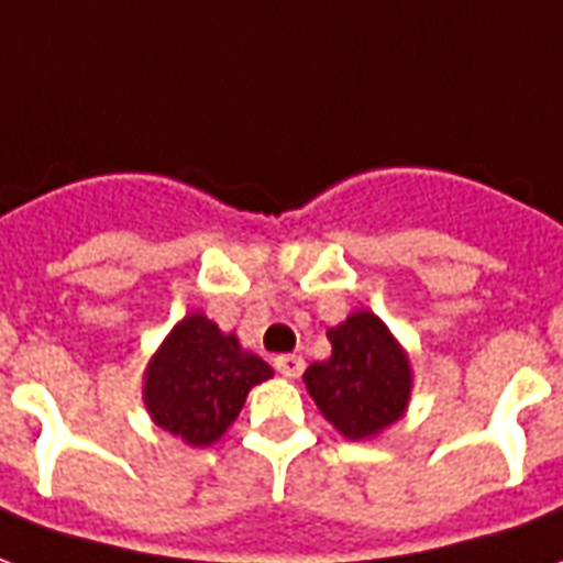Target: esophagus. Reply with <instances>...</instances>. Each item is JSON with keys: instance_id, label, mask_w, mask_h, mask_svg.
<instances>
[{"instance_id": "34e87169", "label": "esophagus", "mask_w": 563, "mask_h": 563, "mask_svg": "<svg viewBox=\"0 0 563 563\" xmlns=\"http://www.w3.org/2000/svg\"><path fill=\"white\" fill-rule=\"evenodd\" d=\"M274 368L283 377H298L303 372V357L300 354H280V357H274Z\"/></svg>"}]
</instances>
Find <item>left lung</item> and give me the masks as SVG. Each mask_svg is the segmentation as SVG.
<instances>
[{"instance_id":"8db88e82","label":"left lung","mask_w":563,"mask_h":563,"mask_svg":"<svg viewBox=\"0 0 563 563\" xmlns=\"http://www.w3.org/2000/svg\"><path fill=\"white\" fill-rule=\"evenodd\" d=\"M330 357L303 372V384L336 431L368 440L401 419L410 398V363L372 312H354L328 333Z\"/></svg>"}]
</instances>
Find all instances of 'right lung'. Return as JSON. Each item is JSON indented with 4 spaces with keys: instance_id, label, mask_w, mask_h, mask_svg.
I'll use <instances>...</instances> for the list:
<instances>
[{
    "instance_id": "right-lung-1",
    "label": "right lung",
    "mask_w": 563,
    "mask_h": 563,
    "mask_svg": "<svg viewBox=\"0 0 563 563\" xmlns=\"http://www.w3.org/2000/svg\"><path fill=\"white\" fill-rule=\"evenodd\" d=\"M272 366L239 339L195 312L170 330L150 360L144 405L158 428L188 445H209L224 434L244 407L253 386L268 380Z\"/></svg>"
}]
</instances>
